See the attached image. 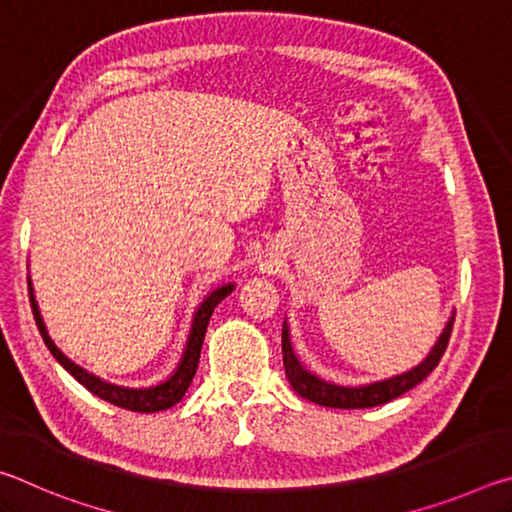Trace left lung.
Wrapping results in <instances>:
<instances>
[{"instance_id":"1","label":"left lung","mask_w":512,"mask_h":512,"mask_svg":"<svg viewBox=\"0 0 512 512\" xmlns=\"http://www.w3.org/2000/svg\"><path fill=\"white\" fill-rule=\"evenodd\" d=\"M452 327H454V316L449 318L447 327L440 334L438 343L433 345V350L429 352V357L424 359L420 366H415L413 370L404 372V375H397L391 379L377 381V384H368V386H359V388H348V386H336V384H327L316 375H311L305 368L300 366V361L296 359V354L291 350L289 343V329L284 327L282 332V361H284V372H287L289 384L293 386L300 397L305 400L320 404V406H329V409H368V406H379L395 400L402 393L411 391L413 386H418L420 381L429 375V372L438 366L440 359L447 350L449 336H452Z\"/></svg>"}]
</instances>
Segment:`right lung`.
Here are the masks:
<instances>
[{"label": "right lung", "mask_w": 512, "mask_h": 512, "mask_svg": "<svg viewBox=\"0 0 512 512\" xmlns=\"http://www.w3.org/2000/svg\"><path fill=\"white\" fill-rule=\"evenodd\" d=\"M230 291H232V284L212 291L210 296L203 300V305L198 307L196 316H194L192 334H189L187 348H185L183 359H180L178 370L173 372V375L167 381H162V384L151 386V388H124V386L108 384V381H101L99 377L90 375L88 370L76 366V363L69 361L65 354L60 352L54 343H51V339L47 336V329H45V325H42L40 311L36 307V300H33V296H31V307H33V318H36V325H38L40 334H42V341H45L49 352L54 354V359L60 363V366H63L69 372V375L79 381V384L88 388L90 393L101 397V400H106V402L115 404V406H121V409L137 411V413H153V411L169 409V406L183 400V395L187 393V388H189V384H192V379L196 375L198 359H201L203 339H205L207 325H210L212 311L225 296H228Z\"/></svg>", "instance_id": "1"}]
</instances>
